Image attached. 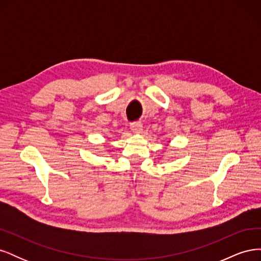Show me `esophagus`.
<instances>
[{
  "mask_svg": "<svg viewBox=\"0 0 261 261\" xmlns=\"http://www.w3.org/2000/svg\"><path fill=\"white\" fill-rule=\"evenodd\" d=\"M130 129L133 133L135 134H140L143 132V124L140 122H135V123H132L130 124Z\"/></svg>",
  "mask_w": 261,
  "mask_h": 261,
  "instance_id": "obj_1",
  "label": "esophagus"
}]
</instances>
